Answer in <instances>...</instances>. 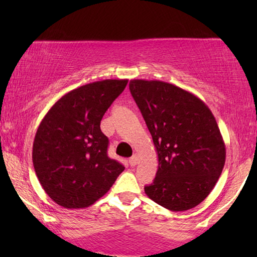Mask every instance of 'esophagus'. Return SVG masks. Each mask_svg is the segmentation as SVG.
Segmentation results:
<instances>
[{"label": "esophagus", "instance_id": "1", "mask_svg": "<svg viewBox=\"0 0 257 257\" xmlns=\"http://www.w3.org/2000/svg\"><path fill=\"white\" fill-rule=\"evenodd\" d=\"M128 163H130V165H131V166H136V165L138 164V156H137V154L132 156L131 158H130Z\"/></svg>", "mask_w": 257, "mask_h": 257}]
</instances>
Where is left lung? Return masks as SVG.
<instances>
[{
	"mask_svg": "<svg viewBox=\"0 0 257 257\" xmlns=\"http://www.w3.org/2000/svg\"><path fill=\"white\" fill-rule=\"evenodd\" d=\"M130 91L152 136L158 171L145 193L173 212L205 200L226 161L220 128L212 111L194 94L161 80L132 79Z\"/></svg>",
	"mask_w": 257,
	"mask_h": 257,
	"instance_id": "1",
	"label": "left lung"
}]
</instances>
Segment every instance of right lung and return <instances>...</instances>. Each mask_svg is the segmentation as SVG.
<instances>
[{
  "label": "right lung",
  "instance_id": "right-lung-1",
  "mask_svg": "<svg viewBox=\"0 0 257 257\" xmlns=\"http://www.w3.org/2000/svg\"><path fill=\"white\" fill-rule=\"evenodd\" d=\"M127 79L98 80L65 93L42 119L33 163L45 193L64 208H85L110 191L125 167L107 157L101 118Z\"/></svg>",
  "mask_w": 257,
  "mask_h": 257
}]
</instances>
